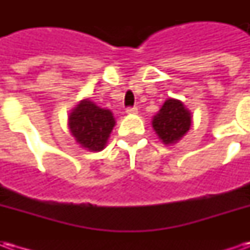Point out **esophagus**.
I'll return each instance as SVG.
<instances>
[{"label": "esophagus", "mask_w": 250, "mask_h": 250, "mask_svg": "<svg viewBox=\"0 0 250 250\" xmlns=\"http://www.w3.org/2000/svg\"><path fill=\"white\" fill-rule=\"evenodd\" d=\"M125 112L128 115H135L138 114V108L136 107H128V108L125 109Z\"/></svg>", "instance_id": "esophagus-1"}]
</instances>
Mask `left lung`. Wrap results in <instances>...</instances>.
Instances as JSON below:
<instances>
[{
	"label": "left lung",
	"mask_w": 250,
	"mask_h": 250,
	"mask_svg": "<svg viewBox=\"0 0 250 250\" xmlns=\"http://www.w3.org/2000/svg\"><path fill=\"white\" fill-rule=\"evenodd\" d=\"M191 114L181 100L167 99L152 118V127L165 145H174L190 130Z\"/></svg>",
	"instance_id": "left-lung-1"
}]
</instances>
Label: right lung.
Instances as JSON below:
<instances>
[{"label": "right lung", "mask_w": 250, "mask_h": 250, "mask_svg": "<svg viewBox=\"0 0 250 250\" xmlns=\"http://www.w3.org/2000/svg\"><path fill=\"white\" fill-rule=\"evenodd\" d=\"M72 136L85 150L102 151L115 125V118L109 109L84 99L72 109L68 118Z\"/></svg>", "instance_id": "1"}]
</instances>
